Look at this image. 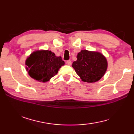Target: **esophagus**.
Wrapping results in <instances>:
<instances>
[{
	"label": "esophagus",
	"mask_w": 134,
	"mask_h": 134,
	"mask_svg": "<svg viewBox=\"0 0 134 134\" xmlns=\"http://www.w3.org/2000/svg\"><path fill=\"white\" fill-rule=\"evenodd\" d=\"M66 63H67V65H71V61H70V60H68V61H67Z\"/></svg>",
	"instance_id": "1"
}]
</instances>
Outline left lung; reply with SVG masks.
<instances>
[{"mask_svg": "<svg viewBox=\"0 0 134 134\" xmlns=\"http://www.w3.org/2000/svg\"><path fill=\"white\" fill-rule=\"evenodd\" d=\"M107 59L97 51L81 50L72 67L84 82L94 83L105 75L108 69Z\"/></svg>", "mask_w": 134, "mask_h": 134, "instance_id": "1", "label": "left lung"}]
</instances>
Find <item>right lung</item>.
<instances>
[{
    "label": "right lung",
    "instance_id": "1",
    "mask_svg": "<svg viewBox=\"0 0 134 134\" xmlns=\"http://www.w3.org/2000/svg\"><path fill=\"white\" fill-rule=\"evenodd\" d=\"M65 63L49 50H36L27 57L26 70L29 76L40 82H47L58 73Z\"/></svg>",
    "mask_w": 134,
    "mask_h": 134
}]
</instances>
